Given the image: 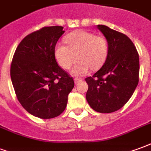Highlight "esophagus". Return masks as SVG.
Here are the masks:
<instances>
[{
	"mask_svg": "<svg viewBox=\"0 0 151 151\" xmlns=\"http://www.w3.org/2000/svg\"><path fill=\"white\" fill-rule=\"evenodd\" d=\"M80 81H82V79H80V78H75V83H76V84H77Z\"/></svg>",
	"mask_w": 151,
	"mask_h": 151,
	"instance_id": "esophagus-1",
	"label": "esophagus"
}]
</instances>
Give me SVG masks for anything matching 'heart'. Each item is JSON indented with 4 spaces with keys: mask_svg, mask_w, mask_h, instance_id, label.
Instances as JSON below:
<instances>
[{
    "mask_svg": "<svg viewBox=\"0 0 151 151\" xmlns=\"http://www.w3.org/2000/svg\"><path fill=\"white\" fill-rule=\"evenodd\" d=\"M66 45L59 43L55 48V57L59 65L69 70L76 59L78 62L72 74L83 76L90 69L98 70L104 64L109 54V44L105 37L92 32L76 30L66 36Z\"/></svg>",
    "mask_w": 151,
    "mask_h": 151,
    "instance_id": "b5f03b06",
    "label": "heart"
}]
</instances>
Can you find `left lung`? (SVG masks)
<instances>
[{"label":"left lung","instance_id":"1","mask_svg":"<svg viewBox=\"0 0 151 151\" xmlns=\"http://www.w3.org/2000/svg\"><path fill=\"white\" fill-rule=\"evenodd\" d=\"M97 28L107 39L109 54L102 68L85 79L86 99L96 112L113 113L127 103L137 86L139 55L128 36L104 25Z\"/></svg>","mask_w":151,"mask_h":151}]
</instances>
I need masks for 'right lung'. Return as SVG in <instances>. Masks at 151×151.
Masks as SVG:
<instances>
[{
	"label": "right lung",
	"instance_id": "obj_1",
	"mask_svg": "<svg viewBox=\"0 0 151 151\" xmlns=\"http://www.w3.org/2000/svg\"><path fill=\"white\" fill-rule=\"evenodd\" d=\"M63 26H45L32 32L14 52L10 76L20 104L42 118L56 117L65 110L73 78L58 65L55 48L64 33Z\"/></svg>",
	"mask_w": 151,
	"mask_h": 151
}]
</instances>
